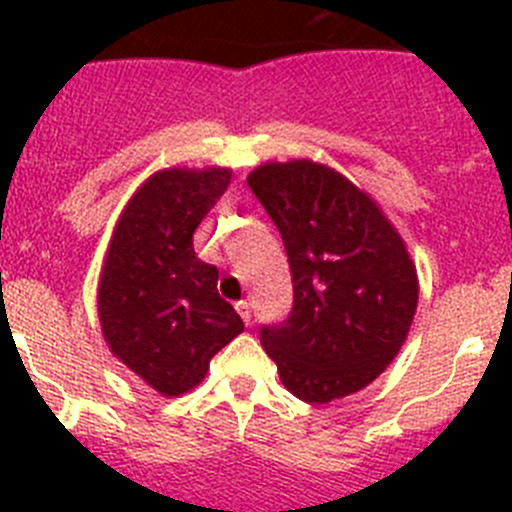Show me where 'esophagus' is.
<instances>
[{
    "mask_svg": "<svg viewBox=\"0 0 512 512\" xmlns=\"http://www.w3.org/2000/svg\"><path fill=\"white\" fill-rule=\"evenodd\" d=\"M235 310H238V315H241L243 318V323H251V305H248L246 300H241V302H235Z\"/></svg>",
    "mask_w": 512,
    "mask_h": 512,
    "instance_id": "1",
    "label": "esophagus"
}]
</instances>
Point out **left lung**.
<instances>
[{"mask_svg": "<svg viewBox=\"0 0 512 512\" xmlns=\"http://www.w3.org/2000/svg\"><path fill=\"white\" fill-rule=\"evenodd\" d=\"M248 187L282 233L295 305L261 328L279 379L305 402L341 400L400 354L418 307V271L382 207L325 164L269 161Z\"/></svg>", "mask_w": 512, "mask_h": 512, "instance_id": "1", "label": "left lung"}]
</instances>
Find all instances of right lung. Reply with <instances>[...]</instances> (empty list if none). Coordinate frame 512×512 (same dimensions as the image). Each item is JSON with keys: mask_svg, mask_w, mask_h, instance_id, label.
<instances>
[{"mask_svg": "<svg viewBox=\"0 0 512 512\" xmlns=\"http://www.w3.org/2000/svg\"><path fill=\"white\" fill-rule=\"evenodd\" d=\"M230 176L223 166L151 174L117 217L104 253L97 287L104 341L164 397L194 390L212 356L243 333L238 312L217 295V269L192 246Z\"/></svg>", "mask_w": 512, "mask_h": 512, "instance_id": "right-lung-1", "label": "right lung"}]
</instances>
